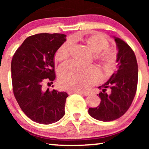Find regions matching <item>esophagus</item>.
<instances>
[{"label": "esophagus", "mask_w": 149, "mask_h": 149, "mask_svg": "<svg viewBox=\"0 0 149 149\" xmlns=\"http://www.w3.org/2000/svg\"><path fill=\"white\" fill-rule=\"evenodd\" d=\"M68 94H72V93H79V94L83 95H89V93H86L84 92V91H74V90H70L68 91Z\"/></svg>", "instance_id": "obj_1"}]
</instances>
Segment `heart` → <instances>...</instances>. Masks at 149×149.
<instances>
[{"label": "heart", "mask_w": 149, "mask_h": 149, "mask_svg": "<svg viewBox=\"0 0 149 149\" xmlns=\"http://www.w3.org/2000/svg\"><path fill=\"white\" fill-rule=\"evenodd\" d=\"M81 40L92 52L94 58L102 63L108 70L113 69L116 59V53L109 49V42L103 36L93 34L81 38ZM72 42L66 41L61 45L55 55L58 62L66 60L70 55ZM100 73L93 66H81L74 62H68L59 70V82L64 89L83 91L100 79Z\"/></svg>", "instance_id": "1"}]
</instances>
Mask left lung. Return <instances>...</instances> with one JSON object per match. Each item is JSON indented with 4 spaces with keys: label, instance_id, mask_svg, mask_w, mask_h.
I'll list each match as a JSON object with an SVG mask.
<instances>
[{
    "label": "left lung",
    "instance_id": "obj_1",
    "mask_svg": "<svg viewBox=\"0 0 149 149\" xmlns=\"http://www.w3.org/2000/svg\"><path fill=\"white\" fill-rule=\"evenodd\" d=\"M118 50L117 69L107 83L98 87L100 104L89 108V114L102 121H111L125 113L135 96L138 84V69L135 54L131 47L121 38L113 36ZM109 89V93L105 92Z\"/></svg>",
    "mask_w": 149,
    "mask_h": 149
}]
</instances>
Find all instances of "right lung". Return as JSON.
Instances as JSON below:
<instances>
[{
	"label": "right lung",
	"mask_w": 149,
	"mask_h": 149,
	"mask_svg": "<svg viewBox=\"0 0 149 149\" xmlns=\"http://www.w3.org/2000/svg\"><path fill=\"white\" fill-rule=\"evenodd\" d=\"M63 34L40 33L23 42L11 61L13 93L25 115L40 124L54 123L64 117L68 93L42 89L56 79L54 56L66 41ZM54 87V85H52Z\"/></svg>",
	"instance_id": "add662e5"
}]
</instances>
